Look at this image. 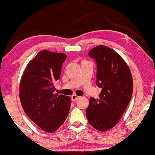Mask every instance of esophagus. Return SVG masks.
<instances>
[{
  "mask_svg": "<svg viewBox=\"0 0 155 155\" xmlns=\"http://www.w3.org/2000/svg\"><path fill=\"white\" fill-rule=\"evenodd\" d=\"M78 99H79V96L75 95V94H74V95H72V96H71V99H72V101H76Z\"/></svg>",
  "mask_w": 155,
  "mask_h": 155,
  "instance_id": "esophagus-1",
  "label": "esophagus"
}]
</instances>
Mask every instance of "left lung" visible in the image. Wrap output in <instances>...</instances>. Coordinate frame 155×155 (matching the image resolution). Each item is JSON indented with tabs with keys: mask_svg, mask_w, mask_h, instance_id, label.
<instances>
[{
	"mask_svg": "<svg viewBox=\"0 0 155 155\" xmlns=\"http://www.w3.org/2000/svg\"><path fill=\"white\" fill-rule=\"evenodd\" d=\"M89 56L97 67L96 85L99 99L90 98L86 116L92 127L106 131L117 123L132 97L134 83L130 69L117 53L105 45L92 48Z\"/></svg>",
	"mask_w": 155,
	"mask_h": 155,
	"instance_id": "left-lung-1",
	"label": "left lung"
}]
</instances>
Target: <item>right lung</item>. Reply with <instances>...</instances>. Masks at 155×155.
I'll use <instances>...</instances> for the list:
<instances>
[{
    "mask_svg": "<svg viewBox=\"0 0 155 155\" xmlns=\"http://www.w3.org/2000/svg\"><path fill=\"white\" fill-rule=\"evenodd\" d=\"M67 55L40 51L24 72L19 85L21 106L30 120L48 133L63 124L70 109L69 96L54 94V83L60 78Z\"/></svg>",
    "mask_w": 155,
    "mask_h": 155,
    "instance_id": "right-lung-1",
    "label": "right lung"
}]
</instances>
